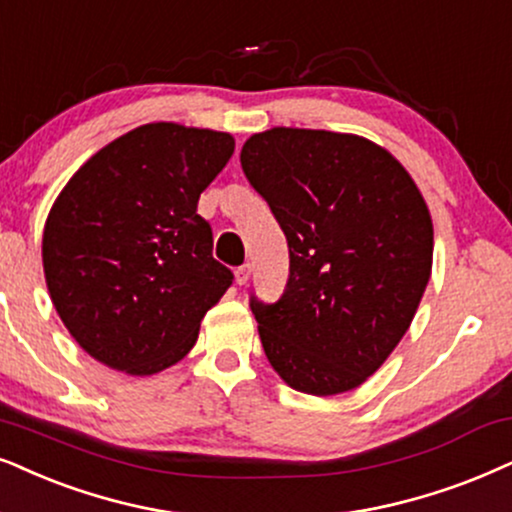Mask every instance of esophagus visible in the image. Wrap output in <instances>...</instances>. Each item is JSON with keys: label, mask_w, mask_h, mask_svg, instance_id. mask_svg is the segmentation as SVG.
Returning <instances> with one entry per match:
<instances>
[{"label": "esophagus", "mask_w": 512, "mask_h": 512, "mask_svg": "<svg viewBox=\"0 0 512 512\" xmlns=\"http://www.w3.org/2000/svg\"><path fill=\"white\" fill-rule=\"evenodd\" d=\"M250 274H252L250 264H243V267H238L236 269V283H238V286H245V283L250 281Z\"/></svg>", "instance_id": "1"}]
</instances>
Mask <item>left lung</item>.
Returning <instances> with one entry per match:
<instances>
[{
    "mask_svg": "<svg viewBox=\"0 0 512 512\" xmlns=\"http://www.w3.org/2000/svg\"><path fill=\"white\" fill-rule=\"evenodd\" d=\"M241 165L290 250L281 300H250L271 368L314 397L357 390L409 331L430 281L423 193L359 134L271 127L245 141Z\"/></svg>",
    "mask_w": 512,
    "mask_h": 512,
    "instance_id": "8db88e82",
    "label": "left lung"
}]
</instances>
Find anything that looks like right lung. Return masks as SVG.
Listing matches in <instances>:
<instances>
[{"instance_id": "1", "label": "right lung", "mask_w": 512, "mask_h": 512, "mask_svg": "<svg viewBox=\"0 0 512 512\" xmlns=\"http://www.w3.org/2000/svg\"><path fill=\"white\" fill-rule=\"evenodd\" d=\"M231 134L148 122L77 170L42 234L49 297L89 357L153 375L186 357L231 274L212 257L200 193L234 153Z\"/></svg>"}]
</instances>
